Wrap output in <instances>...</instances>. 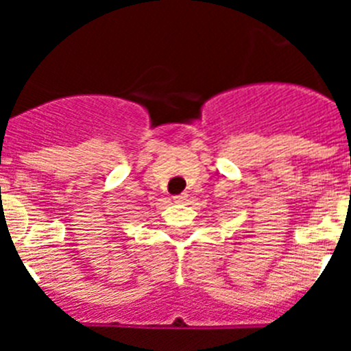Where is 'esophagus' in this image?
Listing matches in <instances>:
<instances>
[{
    "instance_id": "obj_1",
    "label": "esophagus",
    "mask_w": 351,
    "mask_h": 351,
    "mask_svg": "<svg viewBox=\"0 0 351 351\" xmlns=\"http://www.w3.org/2000/svg\"><path fill=\"white\" fill-rule=\"evenodd\" d=\"M186 200H188V195H186V193L178 195V197H173V202H176V204H184Z\"/></svg>"
}]
</instances>
